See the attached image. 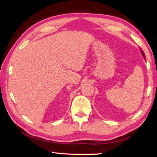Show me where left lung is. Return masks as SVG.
<instances>
[{"label": "left lung", "mask_w": 157, "mask_h": 157, "mask_svg": "<svg viewBox=\"0 0 157 157\" xmlns=\"http://www.w3.org/2000/svg\"><path fill=\"white\" fill-rule=\"evenodd\" d=\"M140 52H141V53H142V55H143V57L145 58V53H144V52L143 51V50L140 49Z\"/></svg>", "instance_id": "obj_1"}]
</instances>
